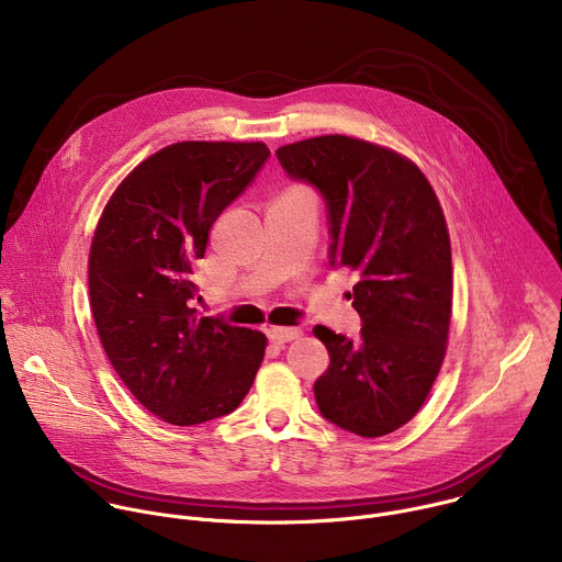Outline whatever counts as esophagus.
Returning <instances> with one entry per match:
<instances>
[{
  "instance_id": "34e87169",
  "label": "esophagus",
  "mask_w": 562,
  "mask_h": 562,
  "mask_svg": "<svg viewBox=\"0 0 562 562\" xmlns=\"http://www.w3.org/2000/svg\"><path fill=\"white\" fill-rule=\"evenodd\" d=\"M269 340L271 342H278V345H284V342H291V340H297L302 336L300 329H293V327H271L267 331Z\"/></svg>"
}]
</instances>
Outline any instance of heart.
<instances>
[{"label": "heart", "mask_w": 562, "mask_h": 562, "mask_svg": "<svg viewBox=\"0 0 562 562\" xmlns=\"http://www.w3.org/2000/svg\"><path fill=\"white\" fill-rule=\"evenodd\" d=\"M289 193H300V189H289V191H284L282 195H289Z\"/></svg>", "instance_id": "1"}]
</instances>
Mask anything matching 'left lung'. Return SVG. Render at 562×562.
<instances>
[{"label": "left lung", "instance_id": "8db88e82", "mask_svg": "<svg viewBox=\"0 0 562 562\" xmlns=\"http://www.w3.org/2000/svg\"><path fill=\"white\" fill-rule=\"evenodd\" d=\"M276 153L327 202L331 267L358 276L349 297L360 338L313 329L331 358L313 384L317 409L356 436H386L420 412L447 353L453 273L442 206L409 157L367 139L319 135Z\"/></svg>", "mask_w": 562, "mask_h": 562}]
</instances>
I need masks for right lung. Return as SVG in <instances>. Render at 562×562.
Returning <instances> with one entry per match:
<instances>
[{
    "label": "right lung",
    "instance_id": "obj_1",
    "mask_svg": "<svg viewBox=\"0 0 562 562\" xmlns=\"http://www.w3.org/2000/svg\"><path fill=\"white\" fill-rule=\"evenodd\" d=\"M271 150L265 142H178L139 162L109 198L89 254L102 347L137 403L191 427L243 403L267 336L191 308L195 260L217 215Z\"/></svg>",
    "mask_w": 562,
    "mask_h": 562
}]
</instances>
